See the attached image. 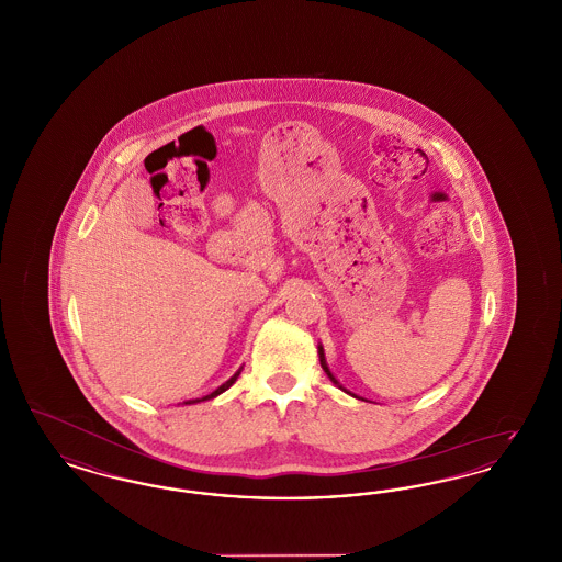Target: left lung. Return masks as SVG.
Listing matches in <instances>:
<instances>
[{"mask_svg":"<svg viewBox=\"0 0 562 562\" xmlns=\"http://www.w3.org/2000/svg\"><path fill=\"white\" fill-rule=\"evenodd\" d=\"M318 353H321V364H322V369H324V373L328 374V376H330V381H333V383H337V379H335V376H333V373H330V371H328V367H326V360H324V349H322V346L321 348H318Z\"/></svg>","mask_w":562,"mask_h":562,"instance_id":"8db88e82","label":"left lung"}]
</instances>
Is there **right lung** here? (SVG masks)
Instances as JSON below:
<instances>
[{"label":"right lung","instance_id":"right-lung-1","mask_svg":"<svg viewBox=\"0 0 562 562\" xmlns=\"http://www.w3.org/2000/svg\"><path fill=\"white\" fill-rule=\"evenodd\" d=\"M238 376H240V371H238V373L234 374V376H232V379H229V381H225V383H223V385H221V387H216V390H214L213 394H209V396H204V398H200V401H211V398H214V396H218V394H221V392H225V390H227V387H229V385H232V383H234V381H236V379H238ZM200 401H189L188 404H193V402H200Z\"/></svg>","mask_w":562,"mask_h":562}]
</instances>
